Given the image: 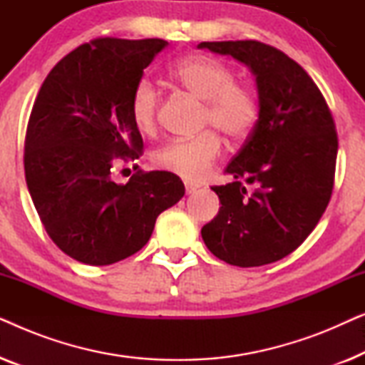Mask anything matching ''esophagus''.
<instances>
[{"mask_svg": "<svg viewBox=\"0 0 365 365\" xmlns=\"http://www.w3.org/2000/svg\"><path fill=\"white\" fill-rule=\"evenodd\" d=\"M184 186H186V194H194L199 189L197 184H192V182H186Z\"/></svg>", "mask_w": 365, "mask_h": 365, "instance_id": "obj_1", "label": "esophagus"}]
</instances>
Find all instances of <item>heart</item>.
Returning a JSON list of instances; mask_svg holds the SVG:
<instances>
[{"instance_id":"1","label":"heart","mask_w":365,"mask_h":365,"mask_svg":"<svg viewBox=\"0 0 365 365\" xmlns=\"http://www.w3.org/2000/svg\"><path fill=\"white\" fill-rule=\"evenodd\" d=\"M171 76L194 96L204 101L202 126H212L224 136L239 141L257 124L259 98L247 84L237 83L231 66L217 58L191 56L173 68ZM161 94L149 78L134 84L129 113L141 133H153L158 124ZM221 154V138L206 129L194 138L169 141L154 154V164L163 171L176 174L186 181H197L209 171Z\"/></svg>"}]
</instances>
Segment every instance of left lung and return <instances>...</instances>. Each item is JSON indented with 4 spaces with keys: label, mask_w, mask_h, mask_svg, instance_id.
I'll list each match as a JSON object with an SVG mask.
<instances>
[{
    "label": "left lung",
    "mask_w": 365,
    "mask_h": 365,
    "mask_svg": "<svg viewBox=\"0 0 365 365\" xmlns=\"http://www.w3.org/2000/svg\"><path fill=\"white\" fill-rule=\"evenodd\" d=\"M197 48L246 64L261 106L257 124L226 168L234 181L211 187L222 206L201 229L204 244L231 266L276 262L306 241L331 201L337 158L331 109L302 66L269 44L246 39Z\"/></svg>",
    "instance_id": "1"
}]
</instances>
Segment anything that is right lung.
I'll return each instance as SVG.
<instances>
[{
    "label": "right lung",
    "mask_w": 365,
    "mask_h": 365,
    "mask_svg": "<svg viewBox=\"0 0 365 365\" xmlns=\"http://www.w3.org/2000/svg\"><path fill=\"white\" fill-rule=\"evenodd\" d=\"M159 38H98L66 54L44 79L24 139V176L48 236L69 257L108 266L138 252L156 219L184 196L166 171L113 181L118 159L134 161L143 138L129 101Z\"/></svg>",
    "instance_id": "1"
}]
</instances>
